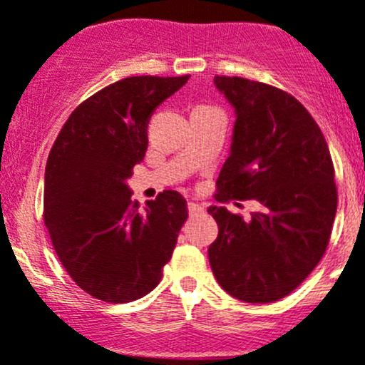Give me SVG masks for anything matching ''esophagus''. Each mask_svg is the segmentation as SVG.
Here are the masks:
<instances>
[{"label": "esophagus", "mask_w": 365, "mask_h": 365, "mask_svg": "<svg viewBox=\"0 0 365 365\" xmlns=\"http://www.w3.org/2000/svg\"><path fill=\"white\" fill-rule=\"evenodd\" d=\"M187 212H190L191 216L200 215V212H204V207H202L200 204H195V202H187Z\"/></svg>", "instance_id": "1"}]
</instances>
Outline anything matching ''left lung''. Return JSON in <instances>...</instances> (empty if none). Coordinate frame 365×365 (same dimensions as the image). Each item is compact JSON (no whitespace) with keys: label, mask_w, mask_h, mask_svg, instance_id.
Wrapping results in <instances>:
<instances>
[{"label":"left lung","mask_w":365,"mask_h":365,"mask_svg":"<svg viewBox=\"0 0 365 365\" xmlns=\"http://www.w3.org/2000/svg\"><path fill=\"white\" fill-rule=\"evenodd\" d=\"M236 111L230 156L216 200H255L250 220L211 205L218 237L209 264L220 286L241 302L287 297L323 257L337 211L334 163L312 115L291 93L245 78L215 76Z\"/></svg>","instance_id":"left-lung-1"}]
</instances>
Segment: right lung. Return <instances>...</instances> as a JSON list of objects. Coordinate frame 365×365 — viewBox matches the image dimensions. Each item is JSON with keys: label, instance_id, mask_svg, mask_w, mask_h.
I'll use <instances>...</instances> for the list:
<instances>
[{"label": "right lung", "instance_id": "obj_1", "mask_svg": "<svg viewBox=\"0 0 365 365\" xmlns=\"http://www.w3.org/2000/svg\"><path fill=\"white\" fill-rule=\"evenodd\" d=\"M190 76H133L83 101L46 165L44 222L65 272L85 293L128 304L160 284L187 218L181 193L140 204L125 184L147 150L150 115Z\"/></svg>", "mask_w": 365, "mask_h": 365}]
</instances>
